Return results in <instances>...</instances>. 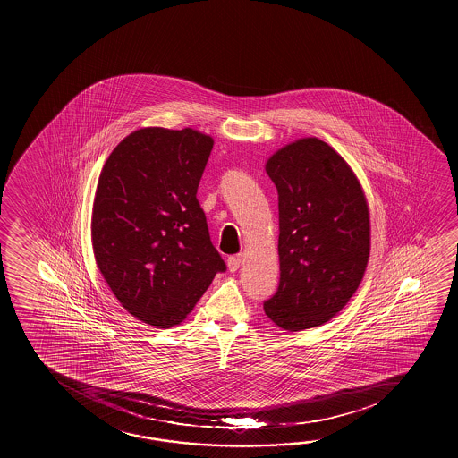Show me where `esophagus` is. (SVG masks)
Segmentation results:
<instances>
[{
  "label": "esophagus",
  "mask_w": 458,
  "mask_h": 458,
  "mask_svg": "<svg viewBox=\"0 0 458 458\" xmlns=\"http://www.w3.org/2000/svg\"><path fill=\"white\" fill-rule=\"evenodd\" d=\"M241 262H242V255L241 254L232 255V257H228V260H226V263H228V270H238V268H240Z\"/></svg>",
  "instance_id": "1"
}]
</instances>
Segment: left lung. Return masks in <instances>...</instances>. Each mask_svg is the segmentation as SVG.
I'll return each mask as SVG.
<instances>
[{"mask_svg":"<svg viewBox=\"0 0 458 458\" xmlns=\"http://www.w3.org/2000/svg\"><path fill=\"white\" fill-rule=\"evenodd\" d=\"M276 185L279 284L265 315L289 332L337 315L368 267L370 225L366 198L345 159L308 137L285 145L265 165Z\"/></svg>","mask_w":458,"mask_h":458,"instance_id":"obj_1","label":"left lung"}]
</instances>
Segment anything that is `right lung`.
Instances as JSON below:
<instances>
[{"mask_svg":"<svg viewBox=\"0 0 458 458\" xmlns=\"http://www.w3.org/2000/svg\"><path fill=\"white\" fill-rule=\"evenodd\" d=\"M212 145L193 129H139L112 151L98 177V270L121 305L150 326L181 324L226 270L196 198Z\"/></svg>","mask_w":458,"mask_h":458,"instance_id":"1","label":"right lung"}]
</instances>
